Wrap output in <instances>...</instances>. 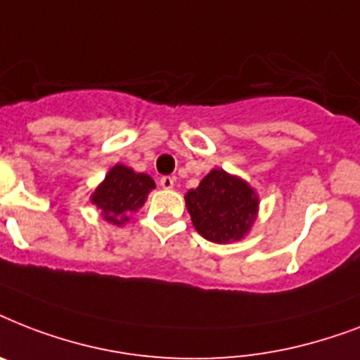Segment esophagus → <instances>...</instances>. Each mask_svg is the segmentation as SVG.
Returning a JSON list of instances; mask_svg holds the SVG:
<instances>
[{"instance_id":"34e87169","label":"esophagus","mask_w":360,"mask_h":360,"mask_svg":"<svg viewBox=\"0 0 360 360\" xmlns=\"http://www.w3.org/2000/svg\"><path fill=\"white\" fill-rule=\"evenodd\" d=\"M174 183H175V179L174 177H169V175H164V177H160V186H162V188H166V191L174 188Z\"/></svg>"}]
</instances>
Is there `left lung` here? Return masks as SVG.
Masks as SVG:
<instances>
[{
	"mask_svg": "<svg viewBox=\"0 0 360 360\" xmlns=\"http://www.w3.org/2000/svg\"><path fill=\"white\" fill-rule=\"evenodd\" d=\"M185 202L198 233L219 245L243 239L259 205L256 191L222 168L211 169L198 188L186 192Z\"/></svg>",
	"mask_w": 360,
	"mask_h": 360,
	"instance_id": "obj_1",
	"label": "left lung"
}]
</instances>
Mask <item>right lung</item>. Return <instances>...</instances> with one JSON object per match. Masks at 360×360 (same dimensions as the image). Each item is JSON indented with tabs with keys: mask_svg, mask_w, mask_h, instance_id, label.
Instances as JSON below:
<instances>
[{
	"mask_svg": "<svg viewBox=\"0 0 360 360\" xmlns=\"http://www.w3.org/2000/svg\"><path fill=\"white\" fill-rule=\"evenodd\" d=\"M153 188L155 181L147 174H136L132 168L115 164L91 194V203L101 209L106 222L121 226L130 213H136L146 203Z\"/></svg>",
	"mask_w": 360,
	"mask_h": 360,
	"instance_id": "right-lung-1",
	"label": "right lung"
}]
</instances>
